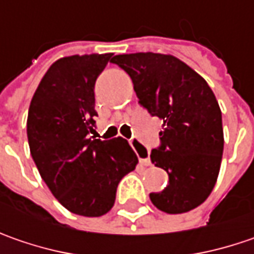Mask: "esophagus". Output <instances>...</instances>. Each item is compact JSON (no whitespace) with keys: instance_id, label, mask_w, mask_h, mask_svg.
I'll return each mask as SVG.
<instances>
[{"instance_id":"obj_1","label":"esophagus","mask_w":254,"mask_h":254,"mask_svg":"<svg viewBox=\"0 0 254 254\" xmlns=\"http://www.w3.org/2000/svg\"><path fill=\"white\" fill-rule=\"evenodd\" d=\"M130 146L133 148V150L138 153L139 156V162H140V165H143V166H150L152 165V162L149 159L148 156V150L143 148V145H140L136 139H133V140H130Z\"/></svg>"}]
</instances>
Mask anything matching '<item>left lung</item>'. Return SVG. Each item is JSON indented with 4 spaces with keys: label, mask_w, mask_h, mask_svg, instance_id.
Here are the masks:
<instances>
[{
    "label": "left lung",
    "mask_w": 254,
    "mask_h": 254,
    "mask_svg": "<svg viewBox=\"0 0 254 254\" xmlns=\"http://www.w3.org/2000/svg\"><path fill=\"white\" fill-rule=\"evenodd\" d=\"M127 72L139 104L163 121L160 146L150 159L169 175V185L150 193L159 210L178 215L209 197L215 188L222 155V112L213 91L189 65L169 54L136 52L112 61Z\"/></svg>",
    "instance_id": "left-lung-1"
}]
</instances>
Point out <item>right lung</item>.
<instances>
[{
    "label": "right lung",
    "mask_w": 254,
    "mask_h": 254,
    "mask_svg": "<svg viewBox=\"0 0 254 254\" xmlns=\"http://www.w3.org/2000/svg\"><path fill=\"white\" fill-rule=\"evenodd\" d=\"M112 55H71L55 61L28 111V143L42 181L65 209L88 217L112 209L118 183L138 165L127 140L92 136L98 116L95 81Z\"/></svg>",
    "instance_id": "right-lung-1"
}]
</instances>
